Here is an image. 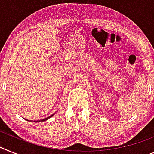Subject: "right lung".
Listing matches in <instances>:
<instances>
[{
	"label": "right lung",
	"mask_w": 154,
	"mask_h": 154,
	"mask_svg": "<svg viewBox=\"0 0 154 154\" xmlns=\"http://www.w3.org/2000/svg\"><path fill=\"white\" fill-rule=\"evenodd\" d=\"M54 114H55V113H53V114H51V116H49V117H46V118H45V119H42V120H38V121H35V122H39V121H46V120H48V119H49V118H50V117H52V116ZM27 121H28V120H27ZM32 122H33V121H32Z\"/></svg>",
	"instance_id": "1"
}]
</instances>
